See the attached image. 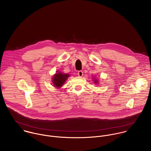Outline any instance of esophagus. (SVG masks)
<instances>
[{
    "instance_id": "1",
    "label": "esophagus",
    "mask_w": 151,
    "mask_h": 151,
    "mask_svg": "<svg viewBox=\"0 0 151 151\" xmlns=\"http://www.w3.org/2000/svg\"><path fill=\"white\" fill-rule=\"evenodd\" d=\"M77 74L79 77H82L83 76V72L82 71H78Z\"/></svg>"
}]
</instances>
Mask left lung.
<instances>
[{
  "mask_svg": "<svg viewBox=\"0 0 151 151\" xmlns=\"http://www.w3.org/2000/svg\"><path fill=\"white\" fill-rule=\"evenodd\" d=\"M94 83H97V82L98 81H97L96 80H94Z\"/></svg>",
  "mask_w": 151,
  "mask_h": 151,
  "instance_id": "obj_1",
  "label": "left lung"
}]
</instances>
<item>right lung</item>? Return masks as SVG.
Returning a JSON list of instances; mask_svg holds the SVG:
<instances>
[{"label": "right lung", "mask_w": 151, "mask_h": 151, "mask_svg": "<svg viewBox=\"0 0 151 151\" xmlns=\"http://www.w3.org/2000/svg\"><path fill=\"white\" fill-rule=\"evenodd\" d=\"M68 74H64L61 73H57L53 77V84L56 87H60L64 84L67 78L69 77Z\"/></svg>", "instance_id": "right-lung-1"}]
</instances>
